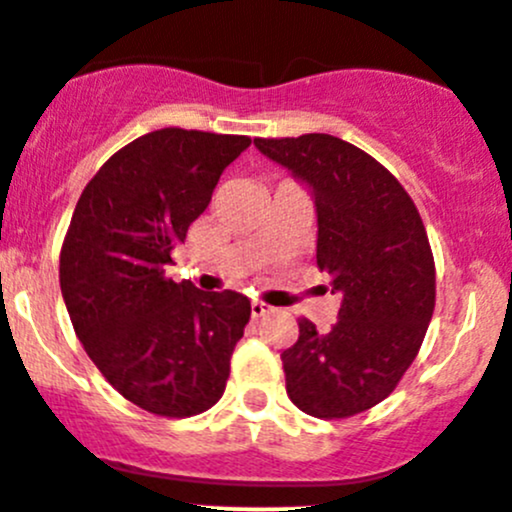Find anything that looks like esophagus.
<instances>
[{"label":"esophagus","mask_w":512,"mask_h":512,"mask_svg":"<svg viewBox=\"0 0 512 512\" xmlns=\"http://www.w3.org/2000/svg\"><path fill=\"white\" fill-rule=\"evenodd\" d=\"M271 310V305H266L263 300H251V318H261Z\"/></svg>","instance_id":"34e87169"}]
</instances>
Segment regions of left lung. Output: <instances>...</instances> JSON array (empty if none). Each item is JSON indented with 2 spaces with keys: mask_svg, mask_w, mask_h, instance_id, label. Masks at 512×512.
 <instances>
[{
  "mask_svg": "<svg viewBox=\"0 0 512 512\" xmlns=\"http://www.w3.org/2000/svg\"><path fill=\"white\" fill-rule=\"evenodd\" d=\"M254 145L313 189L318 268L342 295L325 333L298 318V340L281 355L288 397L318 419L367 412L394 392L434 315L436 268L419 209L387 167L335 135Z\"/></svg>",
  "mask_w": 512,
  "mask_h": 512,
  "instance_id": "left-lung-1",
  "label": "left lung"
}]
</instances>
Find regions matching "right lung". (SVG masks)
Instances as JSON below:
<instances>
[{
  "mask_svg": "<svg viewBox=\"0 0 512 512\" xmlns=\"http://www.w3.org/2000/svg\"><path fill=\"white\" fill-rule=\"evenodd\" d=\"M249 145L182 128L142 135L100 167L71 217L59 281L73 330L100 374L150 414L184 419L224 394L249 298L175 283L165 266Z\"/></svg>",
  "mask_w": 512,
  "mask_h": 512,
  "instance_id": "add662e5",
  "label": "right lung"
}]
</instances>
